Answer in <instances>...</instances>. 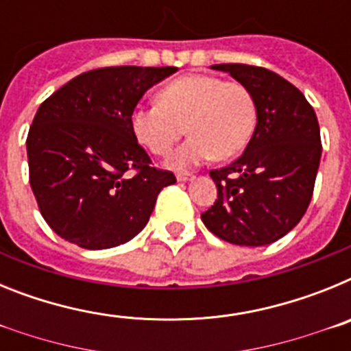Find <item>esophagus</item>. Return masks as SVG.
I'll return each instance as SVG.
<instances>
[{"label":"esophagus","instance_id":"1","mask_svg":"<svg viewBox=\"0 0 351 351\" xmlns=\"http://www.w3.org/2000/svg\"><path fill=\"white\" fill-rule=\"evenodd\" d=\"M191 178H193V176H191V173H188V172H179V173H178V181H179V182L190 181Z\"/></svg>","mask_w":351,"mask_h":351}]
</instances>
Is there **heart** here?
Returning a JSON list of instances; mask_svg holds the SVG:
<instances>
[{
	"instance_id": "heart-1",
	"label": "heart",
	"mask_w": 351,
	"mask_h": 351,
	"mask_svg": "<svg viewBox=\"0 0 351 351\" xmlns=\"http://www.w3.org/2000/svg\"><path fill=\"white\" fill-rule=\"evenodd\" d=\"M256 125V104L237 80L214 75H184L163 86L158 104L132 112L137 141L156 156H165L184 132V144L170 156L176 169H190L210 158L235 156L250 142Z\"/></svg>"
}]
</instances>
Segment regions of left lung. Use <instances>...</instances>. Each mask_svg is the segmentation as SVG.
Instances as JSON below:
<instances>
[{
  "mask_svg": "<svg viewBox=\"0 0 351 351\" xmlns=\"http://www.w3.org/2000/svg\"><path fill=\"white\" fill-rule=\"evenodd\" d=\"M244 84L256 104V126L244 153L210 170L218 198L204 225L237 246L271 244L300 221L311 202L322 156L318 119L302 93L253 64H214Z\"/></svg>",
  "mask_w": 351,
  "mask_h": 351,
  "instance_id": "1",
  "label": "left lung"
}]
</instances>
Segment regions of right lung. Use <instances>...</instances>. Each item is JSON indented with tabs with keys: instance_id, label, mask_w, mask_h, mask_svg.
<instances>
[{
	"instance_id": "add662e5",
	"label": "right lung",
	"mask_w": 351,
	"mask_h": 351,
	"mask_svg": "<svg viewBox=\"0 0 351 351\" xmlns=\"http://www.w3.org/2000/svg\"><path fill=\"white\" fill-rule=\"evenodd\" d=\"M176 66L86 71L40 105L27 133L29 184L43 219L84 250L128 243L147 225L160 191L176 182L153 167L132 112Z\"/></svg>"
}]
</instances>
